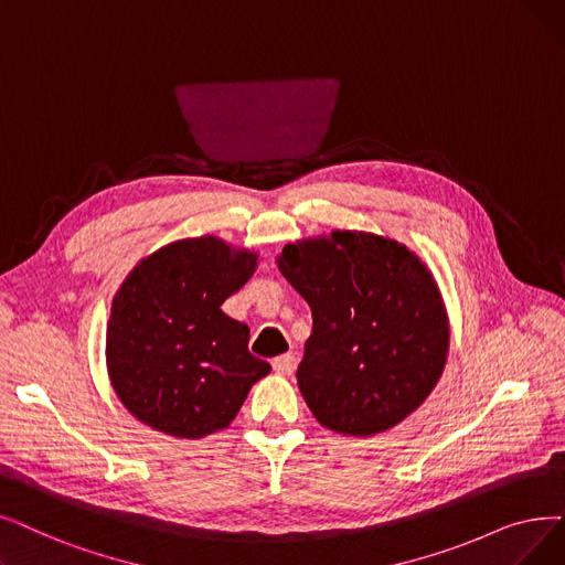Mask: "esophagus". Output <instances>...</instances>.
<instances>
[{
    "label": "esophagus",
    "mask_w": 565,
    "mask_h": 565,
    "mask_svg": "<svg viewBox=\"0 0 565 565\" xmlns=\"http://www.w3.org/2000/svg\"><path fill=\"white\" fill-rule=\"evenodd\" d=\"M296 364H298L296 355H292V353H284V355H279V358L273 360V370H275L277 374L290 376L292 372H296Z\"/></svg>",
    "instance_id": "obj_1"
}]
</instances>
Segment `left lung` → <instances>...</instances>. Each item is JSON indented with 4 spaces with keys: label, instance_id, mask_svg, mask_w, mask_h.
Listing matches in <instances>:
<instances>
[{
    "label": "left lung",
    "instance_id": "8db88e82",
    "mask_svg": "<svg viewBox=\"0 0 565 565\" xmlns=\"http://www.w3.org/2000/svg\"><path fill=\"white\" fill-rule=\"evenodd\" d=\"M277 265L311 307L298 385L313 418L349 436L408 418L436 387L450 347L429 267L397 239L358 231L286 244Z\"/></svg>",
    "mask_w": 565,
    "mask_h": 565
}]
</instances>
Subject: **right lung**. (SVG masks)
<instances>
[{"label":"right lung","instance_id":"add662e5","mask_svg":"<svg viewBox=\"0 0 565 565\" xmlns=\"http://www.w3.org/2000/svg\"><path fill=\"white\" fill-rule=\"evenodd\" d=\"M258 254L214 235L142 258L113 298L106 364L115 395L140 423L178 438L226 429L256 381L249 328L222 311L252 279Z\"/></svg>","mask_w":565,"mask_h":565}]
</instances>
